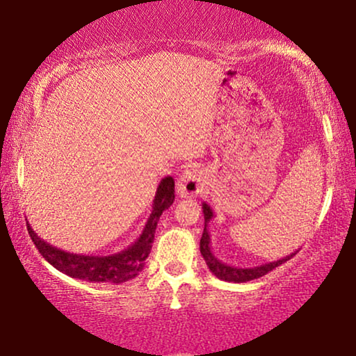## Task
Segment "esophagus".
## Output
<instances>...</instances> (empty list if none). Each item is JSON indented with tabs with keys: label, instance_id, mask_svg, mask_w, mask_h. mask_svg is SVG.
<instances>
[{
	"label": "esophagus",
	"instance_id": "esophagus-1",
	"mask_svg": "<svg viewBox=\"0 0 356 356\" xmlns=\"http://www.w3.org/2000/svg\"><path fill=\"white\" fill-rule=\"evenodd\" d=\"M204 184L206 177L201 168L196 165L188 166L177 180V193L182 197H195L204 191Z\"/></svg>",
	"mask_w": 356,
	"mask_h": 356
}]
</instances>
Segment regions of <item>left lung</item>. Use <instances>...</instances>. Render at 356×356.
Here are the masks:
<instances>
[{"label": "left lung", "instance_id": "1", "mask_svg": "<svg viewBox=\"0 0 356 356\" xmlns=\"http://www.w3.org/2000/svg\"><path fill=\"white\" fill-rule=\"evenodd\" d=\"M202 212H204V232H202V237L200 242V250H201L204 261H206L207 267L210 268V272H212L218 280L229 281V282H246L251 280H257V278H261V276L267 275L268 272H272L273 268L280 267L281 264H284L295 254V252H292L291 256L282 257V259H280V261L262 264V265H257V267H252V268H240V267H232V265L222 264L221 261H218V259L215 257L212 250H210V234L207 231V226H209V221L213 218V212H212V209H210L209 204L202 202Z\"/></svg>", "mask_w": 356, "mask_h": 356}]
</instances>
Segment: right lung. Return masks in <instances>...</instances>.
I'll use <instances>...</instances> for the list:
<instances>
[{
    "instance_id": "obj_1",
    "label": "right lung",
    "mask_w": 356,
    "mask_h": 356,
    "mask_svg": "<svg viewBox=\"0 0 356 356\" xmlns=\"http://www.w3.org/2000/svg\"><path fill=\"white\" fill-rule=\"evenodd\" d=\"M172 202L174 179L168 176L161 179L159 188H156L152 204V213L147 218L141 236L129 248L111 256L74 254V252L58 250L53 245L47 243L45 240L38 237V234L33 231L29 225L28 232L35 248L39 250L45 261L51 264L59 272L69 275L72 278L84 280L89 282H114V284H120V282L134 280L144 268V261H146L150 248H152L156 222H159L161 213Z\"/></svg>"
}]
</instances>
